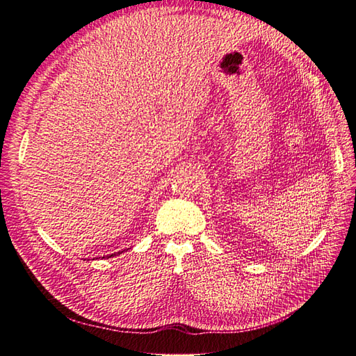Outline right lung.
I'll list each match as a JSON object with an SVG mask.
<instances>
[{"label": "right lung", "instance_id": "obj_1", "mask_svg": "<svg viewBox=\"0 0 356 356\" xmlns=\"http://www.w3.org/2000/svg\"><path fill=\"white\" fill-rule=\"evenodd\" d=\"M122 252H123V251H120V252H117V254H122ZM113 255H115V254H111V255H106V257H108V258H110V257H113Z\"/></svg>", "mask_w": 356, "mask_h": 356}]
</instances>
